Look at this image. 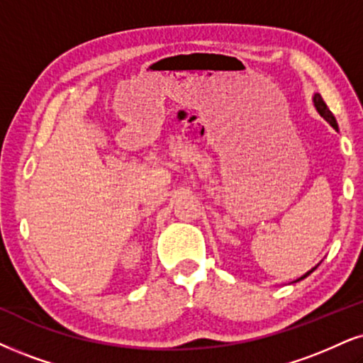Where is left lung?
Wrapping results in <instances>:
<instances>
[{
  "label": "left lung",
  "mask_w": 363,
  "mask_h": 363,
  "mask_svg": "<svg viewBox=\"0 0 363 363\" xmlns=\"http://www.w3.org/2000/svg\"><path fill=\"white\" fill-rule=\"evenodd\" d=\"M313 102H315V107H316V111H318V113H320V116H321V118H323V119H326V121H328V123H330V124H332V126H333L335 129H338L337 119H335V116L332 114V111H330V109H328V106H326V104H325L323 97H321V96H320V94H315V97H313ZM315 269H316V267H313V269H311V271H308V272H306V274H305V276H303V277H299V279H298V281L305 279V277H306V276H310V274H311V272H313V271H315Z\"/></svg>",
  "instance_id": "obj_1"
}]
</instances>
